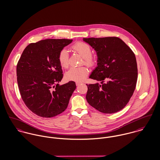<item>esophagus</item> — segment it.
Returning a JSON list of instances; mask_svg holds the SVG:
<instances>
[{"mask_svg":"<svg viewBox=\"0 0 160 160\" xmlns=\"http://www.w3.org/2000/svg\"><path fill=\"white\" fill-rule=\"evenodd\" d=\"M81 83H82V82H76V86H79Z\"/></svg>","mask_w":160,"mask_h":160,"instance_id":"34e87169","label":"esophagus"}]
</instances>
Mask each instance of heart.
<instances>
[{
	"label": "heart",
	"instance_id": "b5f03b06",
	"mask_svg": "<svg viewBox=\"0 0 160 160\" xmlns=\"http://www.w3.org/2000/svg\"><path fill=\"white\" fill-rule=\"evenodd\" d=\"M74 51L79 53L83 58V63L89 67H92L96 64V59L92 56V50L91 46L84 42H78L72 46ZM58 60L62 68H67L69 65V55L66 49H62L58 56ZM89 71L86 67H72L65 73L66 78L69 81H81L88 75Z\"/></svg>",
	"mask_w": 160,
	"mask_h": 160
}]
</instances>
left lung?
<instances>
[{
	"mask_svg": "<svg viewBox=\"0 0 160 160\" xmlns=\"http://www.w3.org/2000/svg\"><path fill=\"white\" fill-rule=\"evenodd\" d=\"M96 51L97 67L90 78L100 84H86V100L103 113H114L129 102L137 80L136 58L132 50L116 37L83 38Z\"/></svg>",
	"mask_w": 160,
	"mask_h": 160,
	"instance_id": "8db88e82",
	"label": "left lung"
}]
</instances>
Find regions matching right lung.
Listing matches in <instances>:
<instances>
[{
	"label": "right lung",
	"instance_id": "add662e5",
	"mask_svg": "<svg viewBox=\"0 0 160 160\" xmlns=\"http://www.w3.org/2000/svg\"><path fill=\"white\" fill-rule=\"evenodd\" d=\"M72 39H48L27 46L17 66V82L26 107L34 114L51 118L63 112L76 89L74 81L59 85L63 71L58 56Z\"/></svg>",
	"mask_w": 160,
	"mask_h": 160
}]
</instances>
